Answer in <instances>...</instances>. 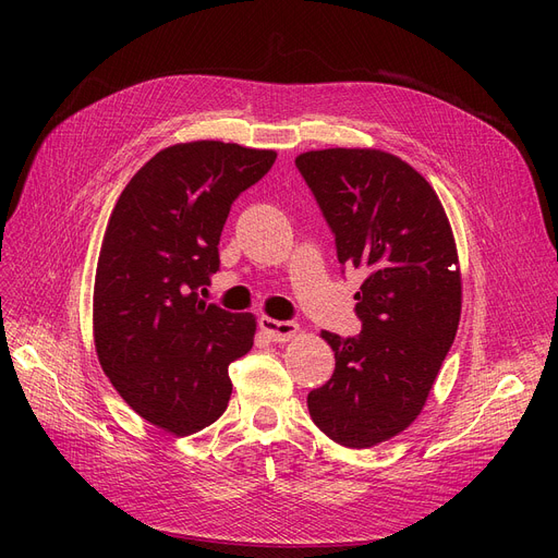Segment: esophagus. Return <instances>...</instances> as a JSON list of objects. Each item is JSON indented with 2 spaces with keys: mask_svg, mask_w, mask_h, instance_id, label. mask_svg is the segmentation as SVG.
Here are the masks:
<instances>
[{
  "mask_svg": "<svg viewBox=\"0 0 558 558\" xmlns=\"http://www.w3.org/2000/svg\"><path fill=\"white\" fill-rule=\"evenodd\" d=\"M259 330L274 341H289L291 337H296L299 326L294 320H276L269 316H259Z\"/></svg>",
  "mask_w": 558,
  "mask_h": 558,
  "instance_id": "1",
  "label": "esophagus"
}]
</instances>
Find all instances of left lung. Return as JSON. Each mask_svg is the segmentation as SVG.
<instances>
[{
    "label": "left lung",
    "instance_id": "left-lung-1",
    "mask_svg": "<svg viewBox=\"0 0 558 558\" xmlns=\"http://www.w3.org/2000/svg\"><path fill=\"white\" fill-rule=\"evenodd\" d=\"M296 167L335 232L339 262L366 274L355 294L362 332H320L337 364L307 409L339 446L371 448L416 421L454 341L452 228L432 185L387 151H307Z\"/></svg>",
    "mask_w": 558,
    "mask_h": 558
}]
</instances>
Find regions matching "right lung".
<instances>
[{"mask_svg":"<svg viewBox=\"0 0 558 558\" xmlns=\"http://www.w3.org/2000/svg\"><path fill=\"white\" fill-rule=\"evenodd\" d=\"M276 151L198 140L146 162L117 198L97 262L93 324L104 373L144 421L175 436L228 407L230 362L253 348L255 316L198 299L219 271L230 205Z\"/></svg>","mask_w":558,"mask_h":558,"instance_id":"obj_1","label":"right lung"}]
</instances>
